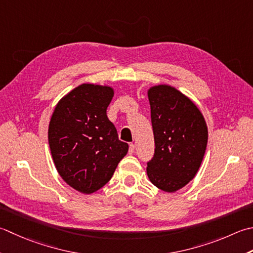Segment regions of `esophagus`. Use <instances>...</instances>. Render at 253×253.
Here are the masks:
<instances>
[{"mask_svg":"<svg viewBox=\"0 0 253 253\" xmlns=\"http://www.w3.org/2000/svg\"><path fill=\"white\" fill-rule=\"evenodd\" d=\"M128 152H129V155H132V153L135 152V145H133V143H130L129 145V150H128Z\"/></svg>","mask_w":253,"mask_h":253,"instance_id":"1","label":"esophagus"}]
</instances>
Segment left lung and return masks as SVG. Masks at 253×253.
<instances>
[{
    "instance_id": "8db88e82",
    "label": "left lung",
    "mask_w": 253,
    "mask_h": 253,
    "mask_svg": "<svg viewBox=\"0 0 253 253\" xmlns=\"http://www.w3.org/2000/svg\"><path fill=\"white\" fill-rule=\"evenodd\" d=\"M148 98L156 148L147 174L158 189L174 193L195 177L209 129L199 107L174 86L153 85L148 88Z\"/></svg>"
}]
</instances>
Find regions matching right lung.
<instances>
[{
  "mask_svg": "<svg viewBox=\"0 0 253 253\" xmlns=\"http://www.w3.org/2000/svg\"><path fill=\"white\" fill-rule=\"evenodd\" d=\"M113 96L110 85L82 83L57 103L49 122L54 167L68 185L83 194L105 185L128 151L106 115Z\"/></svg>",
  "mask_w": 253,
  "mask_h": 253,
  "instance_id": "right-lung-1",
  "label": "right lung"
}]
</instances>
